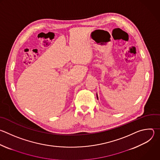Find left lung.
Segmentation results:
<instances>
[{
	"mask_svg": "<svg viewBox=\"0 0 160 160\" xmlns=\"http://www.w3.org/2000/svg\"><path fill=\"white\" fill-rule=\"evenodd\" d=\"M97 99H98V95H97Z\"/></svg>",
	"mask_w": 160,
	"mask_h": 160,
	"instance_id": "obj_1",
	"label": "left lung"
}]
</instances>
